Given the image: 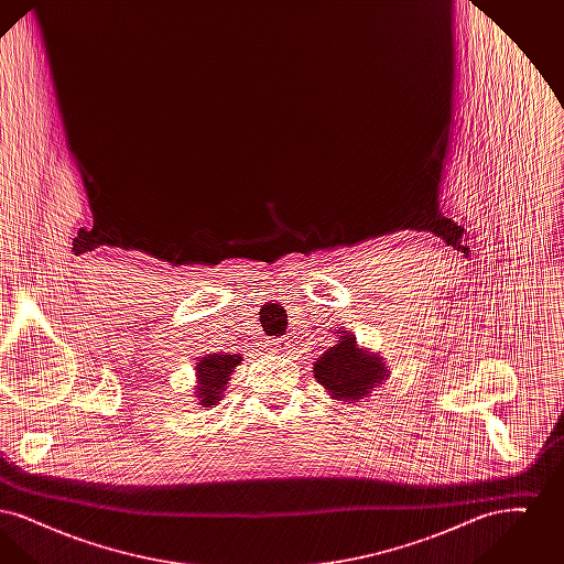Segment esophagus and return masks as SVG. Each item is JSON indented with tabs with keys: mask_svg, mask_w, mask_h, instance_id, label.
I'll return each mask as SVG.
<instances>
[{
	"mask_svg": "<svg viewBox=\"0 0 564 564\" xmlns=\"http://www.w3.org/2000/svg\"><path fill=\"white\" fill-rule=\"evenodd\" d=\"M290 350V343L288 340H283V338H279V340H274L272 343V352H279V355H285Z\"/></svg>",
	"mask_w": 564,
	"mask_h": 564,
	"instance_id": "obj_1",
	"label": "esophagus"
}]
</instances>
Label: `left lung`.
Here are the masks:
<instances>
[{
  "label": "left lung",
  "instance_id": "1",
  "mask_svg": "<svg viewBox=\"0 0 564 564\" xmlns=\"http://www.w3.org/2000/svg\"><path fill=\"white\" fill-rule=\"evenodd\" d=\"M336 336L338 340L313 364V375L332 400L355 403L370 398L391 376L387 361L378 352L361 349L350 329L340 327Z\"/></svg>",
  "mask_w": 564,
  "mask_h": 564
}]
</instances>
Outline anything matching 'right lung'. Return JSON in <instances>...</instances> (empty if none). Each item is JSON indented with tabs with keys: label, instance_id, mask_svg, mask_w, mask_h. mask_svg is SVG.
I'll list each match as a JSON object with an SVG mask.
<instances>
[{
	"label": "right lung",
	"instance_id": "1",
	"mask_svg": "<svg viewBox=\"0 0 564 564\" xmlns=\"http://www.w3.org/2000/svg\"><path fill=\"white\" fill-rule=\"evenodd\" d=\"M241 355H221L212 352L198 359L196 364V400L203 410H212L224 400V393L228 389V380L237 366L241 364Z\"/></svg>",
	"mask_w": 564,
	"mask_h": 564
}]
</instances>
